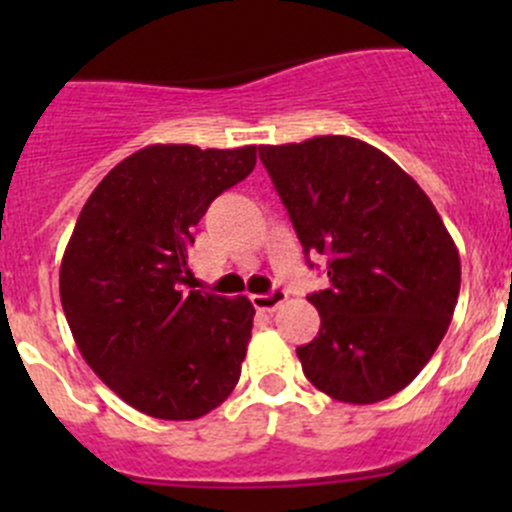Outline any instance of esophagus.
Instances as JSON below:
<instances>
[{
	"instance_id": "1",
	"label": "esophagus",
	"mask_w": 512,
	"mask_h": 512,
	"mask_svg": "<svg viewBox=\"0 0 512 512\" xmlns=\"http://www.w3.org/2000/svg\"><path fill=\"white\" fill-rule=\"evenodd\" d=\"M285 299L287 292H282V289H272L270 294H252V304L260 312H275V309H280L285 304Z\"/></svg>"
}]
</instances>
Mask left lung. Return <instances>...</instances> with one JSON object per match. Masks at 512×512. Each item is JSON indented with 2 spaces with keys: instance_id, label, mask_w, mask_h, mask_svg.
<instances>
[{
  "instance_id": "1",
  "label": "left lung",
  "mask_w": 512,
  "mask_h": 512,
  "mask_svg": "<svg viewBox=\"0 0 512 512\" xmlns=\"http://www.w3.org/2000/svg\"><path fill=\"white\" fill-rule=\"evenodd\" d=\"M307 255L329 289L309 294L319 334L297 347L304 376L344 404H376L416 379L441 344L461 257L421 185L359 138L260 146Z\"/></svg>"
}]
</instances>
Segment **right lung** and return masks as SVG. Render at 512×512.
Instances as JSON below:
<instances>
[{
	"instance_id": "right-lung-1",
	"label": "right lung",
	"mask_w": 512,
	"mask_h": 512,
	"mask_svg": "<svg viewBox=\"0 0 512 512\" xmlns=\"http://www.w3.org/2000/svg\"><path fill=\"white\" fill-rule=\"evenodd\" d=\"M255 163L257 146H146L96 185L76 220L59 270L66 322L98 379L141 414L193 421L240 379L252 302L182 285L193 280V227Z\"/></svg>"
}]
</instances>
